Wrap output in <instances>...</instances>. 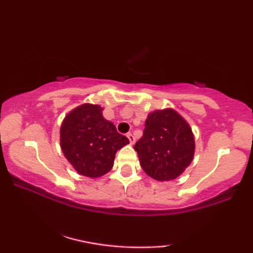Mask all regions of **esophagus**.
I'll use <instances>...</instances> for the list:
<instances>
[{"label": "esophagus", "mask_w": 253, "mask_h": 253, "mask_svg": "<svg viewBox=\"0 0 253 253\" xmlns=\"http://www.w3.org/2000/svg\"><path fill=\"white\" fill-rule=\"evenodd\" d=\"M126 137H127V139L130 140V144H131V145L134 144V140H136V139H134V137H133L132 133H127Z\"/></svg>", "instance_id": "obj_1"}]
</instances>
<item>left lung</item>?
I'll list each match as a JSON object with an SVG mask.
<instances>
[{
	"instance_id": "left-lung-1",
	"label": "left lung",
	"mask_w": 253,
	"mask_h": 253,
	"mask_svg": "<svg viewBox=\"0 0 253 253\" xmlns=\"http://www.w3.org/2000/svg\"><path fill=\"white\" fill-rule=\"evenodd\" d=\"M134 150L150 177L171 181L191 164L195 137L188 122L174 109L155 110L145 121L143 137Z\"/></svg>"
}]
</instances>
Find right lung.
<instances>
[{
	"label": "right lung",
	"mask_w": 253,
	"mask_h": 253,
	"mask_svg": "<svg viewBox=\"0 0 253 253\" xmlns=\"http://www.w3.org/2000/svg\"><path fill=\"white\" fill-rule=\"evenodd\" d=\"M98 105L84 103L65 116L61 126V148L76 170L87 177H100L114 166L116 152L129 144L116 126L102 116Z\"/></svg>",
	"instance_id": "1"
}]
</instances>
